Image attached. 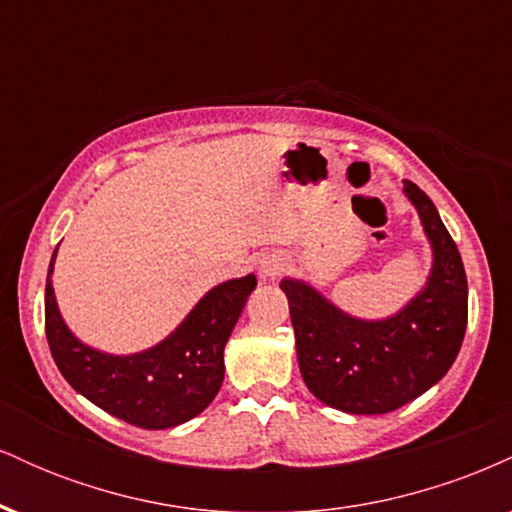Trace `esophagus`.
Instances as JSON below:
<instances>
[{
	"label": "esophagus",
	"mask_w": 512,
	"mask_h": 512,
	"mask_svg": "<svg viewBox=\"0 0 512 512\" xmlns=\"http://www.w3.org/2000/svg\"><path fill=\"white\" fill-rule=\"evenodd\" d=\"M284 260H281V257H276V255H267V257H262L260 260V276L262 279H276V276H279L281 272H284Z\"/></svg>",
	"instance_id": "1"
}]
</instances>
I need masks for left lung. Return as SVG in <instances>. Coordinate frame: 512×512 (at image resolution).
<instances>
[{"mask_svg": "<svg viewBox=\"0 0 512 512\" xmlns=\"http://www.w3.org/2000/svg\"><path fill=\"white\" fill-rule=\"evenodd\" d=\"M404 195L424 223L433 267L424 291L397 315L358 320L305 281H281L305 385L346 414H387L424 395L455 363L467 330L460 250L424 190L404 180Z\"/></svg>", "mask_w": 512, "mask_h": 512, "instance_id": "8db88e82", "label": "left lung"}]
</instances>
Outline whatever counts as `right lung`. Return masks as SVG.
Here are the masks:
<instances>
[{
  "mask_svg": "<svg viewBox=\"0 0 512 512\" xmlns=\"http://www.w3.org/2000/svg\"><path fill=\"white\" fill-rule=\"evenodd\" d=\"M55 255L45 284V334L64 380L96 407L149 431L202 414L221 390L223 346L257 286L255 274L214 286L161 344L113 356L81 344L64 325L52 291Z\"/></svg>",
  "mask_w": 512,
  "mask_h": 512,
  "instance_id": "right-lung-1",
  "label": "right lung"
}]
</instances>
